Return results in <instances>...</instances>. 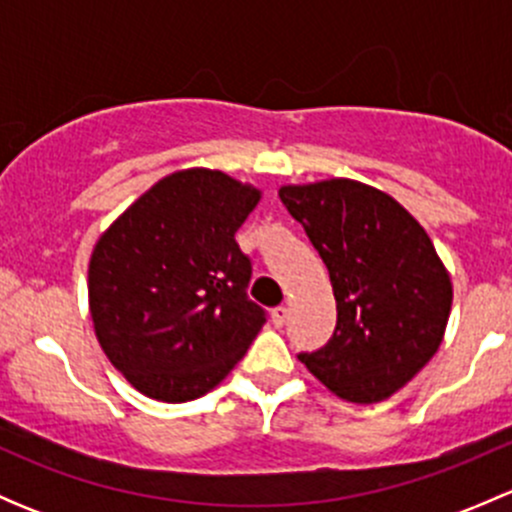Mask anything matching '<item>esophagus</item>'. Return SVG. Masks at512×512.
Here are the masks:
<instances>
[{
    "label": "esophagus",
    "mask_w": 512,
    "mask_h": 512,
    "mask_svg": "<svg viewBox=\"0 0 512 512\" xmlns=\"http://www.w3.org/2000/svg\"><path fill=\"white\" fill-rule=\"evenodd\" d=\"M287 307H275L272 309V314H270V319H272V324H275L277 329L280 327H285V322H287Z\"/></svg>",
    "instance_id": "34e87169"
}]
</instances>
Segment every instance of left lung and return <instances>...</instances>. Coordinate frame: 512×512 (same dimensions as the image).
<instances>
[{
    "mask_svg": "<svg viewBox=\"0 0 512 512\" xmlns=\"http://www.w3.org/2000/svg\"><path fill=\"white\" fill-rule=\"evenodd\" d=\"M280 198L327 265L337 299L332 339L299 361L339 399L386 401L441 347L453 302L446 265L384 190L329 178L282 185Z\"/></svg>",
    "mask_w": 512,
    "mask_h": 512,
    "instance_id": "obj_1",
    "label": "left lung"
}]
</instances>
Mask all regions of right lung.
I'll return each instance as SVG.
<instances>
[{
	"mask_svg": "<svg viewBox=\"0 0 512 512\" xmlns=\"http://www.w3.org/2000/svg\"><path fill=\"white\" fill-rule=\"evenodd\" d=\"M262 190L223 170H175L98 237L89 309L103 354L148 399L183 404L220 384L265 324L235 232Z\"/></svg>",
	"mask_w": 512,
	"mask_h": 512,
	"instance_id": "right-lung-1",
	"label": "right lung"
}]
</instances>
